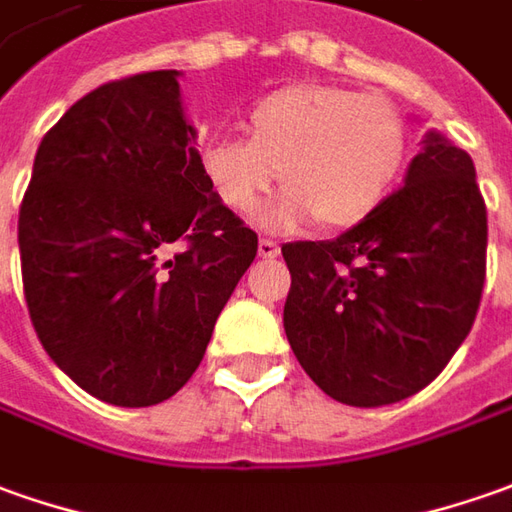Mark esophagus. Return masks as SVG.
Returning a JSON list of instances; mask_svg holds the SVG:
<instances>
[{
	"mask_svg": "<svg viewBox=\"0 0 512 512\" xmlns=\"http://www.w3.org/2000/svg\"><path fill=\"white\" fill-rule=\"evenodd\" d=\"M257 255L266 257V260H271V257L280 255V246H277L274 241H266V238H263V241L257 243Z\"/></svg>",
	"mask_w": 512,
	"mask_h": 512,
	"instance_id": "esophagus-1",
	"label": "esophagus"
}]
</instances>
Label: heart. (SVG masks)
I'll list each match as a JSON object with an SVG mask.
<instances>
[{
  "instance_id": "b5f03b06",
  "label": "heart",
  "mask_w": 512,
  "mask_h": 512,
  "mask_svg": "<svg viewBox=\"0 0 512 512\" xmlns=\"http://www.w3.org/2000/svg\"><path fill=\"white\" fill-rule=\"evenodd\" d=\"M412 134L381 95L333 83H294L260 97L246 114V139L201 148V176L229 212L252 215L283 176V196L257 215L269 232L319 221L330 232L370 221L401 184Z\"/></svg>"
}]
</instances>
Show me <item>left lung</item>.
Instances as JSON below:
<instances>
[{
    "label": "left lung",
    "instance_id": "8db88e82",
    "mask_svg": "<svg viewBox=\"0 0 512 512\" xmlns=\"http://www.w3.org/2000/svg\"><path fill=\"white\" fill-rule=\"evenodd\" d=\"M488 212L474 159L429 131L398 193L333 241L285 243L283 325L316 387L389 406L443 373L476 319Z\"/></svg>",
    "mask_w": 512,
    "mask_h": 512
}]
</instances>
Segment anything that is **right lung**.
<instances>
[{
	"mask_svg": "<svg viewBox=\"0 0 512 512\" xmlns=\"http://www.w3.org/2000/svg\"><path fill=\"white\" fill-rule=\"evenodd\" d=\"M179 69L106 83L41 139L19 212L27 311L50 358L114 406L190 381L257 235L201 176Z\"/></svg>",
	"mask_w": 512,
	"mask_h": 512,
	"instance_id": "1",
	"label": "right lung"
}]
</instances>
